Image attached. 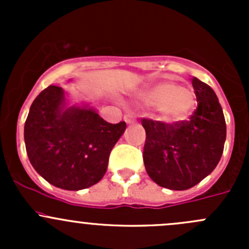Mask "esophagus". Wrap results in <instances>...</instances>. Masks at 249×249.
<instances>
[{
  "label": "esophagus",
  "instance_id": "obj_1",
  "mask_svg": "<svg viewBox=\"0 0 249 249\" xmlns=\"http://www.w3.org/2000/svg\"><path fill=\"white\" fill-rule=\"evenodd\" d=\"M124 120H125V123H126L127 125H131V124H135V123H136V118H135L134 115H131V114L125 115Z\"/></svg>",
  "mask_w": 249,
  "mask_h": 249
}]
</instances>
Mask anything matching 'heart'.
Instances as JSON below:
<instances>
[{
  "label": "heart",
  "instance_id": "obj_1",
  "mask_svg": "<svg viewBox=\"0 0 249 249\" xmlns=\"http://www.w3.org/2000/svg\"><path fill=\"white\" fill-rule=\"evenodd\" d=\"M135 99L144 106L155 107L158 118L165 123L182 122L195 106L194 92L172 80L145 85L136 92Z\"/></svg>",
  "mask_w": 249,
  "mask_h": 249
}]
</instances>
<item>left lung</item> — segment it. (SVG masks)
I'll return each instance as SVG.
<instances>
[{
	"mask_svg": "<svg viewBox=\"0 0 249 249\" xmlns=\"http://www.w3.org/2000/svg\"><path fill=\"white\" fill-rule=\"evenodd\" d=\"M197 109L188 122L164 124L142 119L143 161L148 176L162 188L187 190L219 162L227 139L222 106L212 88L193 77Z\"/></svg>",
	"mask_w": 249,
	"mask_h": 249,
	"instance_id": "left-lung-1",
	"label": "left lung"
}]
</instances>
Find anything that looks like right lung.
<instances>
[{
	"instance_id": "add662e5",
	"label": "right lung",
	"mask_w": 249,
	"mask_h": 249,
	"mask_svg": "<svg viewBox=\"0 0 249 249\" xmlns=\"http://www.w3.org/2000/svg\"><path fill=\"white\" fill-rule=\"evenodd\" d=\"M125 129V122L109 124L89 104H72L62 88L49 85L30 107L24 140L37 173L54 187L76 192L101 180Z\"/></svg>"
}]
</instances>
